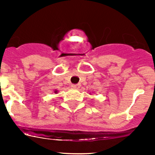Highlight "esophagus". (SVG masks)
<instances>
[{"instance_id": "34e87169", "label": "esophagus", "mask_w": 155, "mask_h": 155, "mask_svg": "<svg viewBox=\"0 0 155 155\" xmlns=\"http://www.w3.org/2000/svg\"><path fill=\"white\" fill-rule=\"evenodd\" d=\"M71 87H73V88L77 89V88H79V87H80V84H73V85H71Z\"/></svg>"}]
</instances>
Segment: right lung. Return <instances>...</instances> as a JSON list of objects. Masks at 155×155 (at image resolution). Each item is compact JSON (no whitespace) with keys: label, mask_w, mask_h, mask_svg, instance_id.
I'll return each instance as SVG.
<instances>
[{"label":"right lung","mask_w":155,"mask_h":155,"mask_svg":"<svg viewBox=\"0 0 155 155\" xmlns=\"http://www.w3.org/2000/svg\"><path fill=\"white\" fill-rule=\"evenodd\" d=\"M57 92H58V91H57V90L54 91V93H57Z\"/></svg>","instance_id":"obj_1"}]
</instances>
